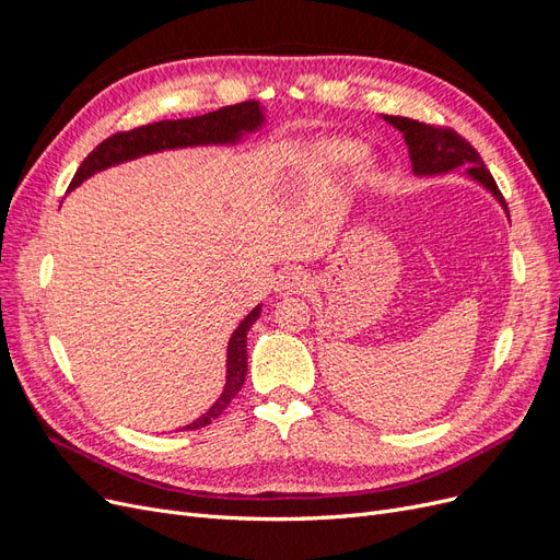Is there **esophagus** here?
Instances as JSON below:
<instances>
[{"instance_id": "1", "label": "esophagus", "mask_w": 560, "mask_h": 560, "mask_svg": "<svg viewBox=\"0 0 560 560\" xmlns=\"http://www.w3.org/2000/svg\"><path fill=\"white\" fill-rule=\"evenodd\" d=\"M308 287V276L303 273L301 268H284L276 280V292L278 294H296Z\"/></svg>"}]
</instances>
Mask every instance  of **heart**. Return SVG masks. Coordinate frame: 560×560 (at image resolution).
Instances as JSON below:
<instances>
[{
  "label": "heart",
  "instance_id": "b5f03b06",
  "mask_svg": "<svg viewBox=\"0 0 560 560\" xmlns=\"http://www.w3.org/2000/svg\"><path fill=\"white\" fill-rule=\"evenodd\" d=\"M317 154L322 156V161H325V163L338 167V165L350 163L354 156H358L360 147L354 142H348V140H325V142L317 144ZM369 167H371V163L364 161L362 163V175L369 173Z\"/></svg>",
  "mask_w": 560,
  "mask_h": 560
}]
</instances>
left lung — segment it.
Listing matches in <instances>:
<instances>
[{"label": "left lung", "mask_w": 560, "mask_h": 560, "mask_svg": "<svg viewBox=\"0 0 560 560\" xmlns=\"http://www.w3.org/2000/svg\"><path fill=\"white\" fill-rule=\"evenodd\" d=\"M383 121L395 126L404 135V142L409 147L413 175L434 177V175H446L455 171V167H463V173L469 179L481 184L486 191L493 194V198L506 212V202L498 189L493 175L486 171L477 149H474L467 140H463L460 135L453 132L451 128H434L428 124L413 121V118H406V116L383 114Z\"/></svg>", "instance_id": "obj_1"}]
</instances>
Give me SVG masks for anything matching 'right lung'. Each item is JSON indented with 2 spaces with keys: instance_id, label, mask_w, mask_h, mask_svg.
<instances>
[{
  "instance_id": "1",
  "label": "right lung",
  "mask_w": 560,
  "mask_h": 560,
  "mask_svg": "<svg viewBox=\"0 0 560 560\" xmlns=\"http://www.w3.org/2000/svg\"><path fill=\"white\" fill-rule=\"evenodd\" d=\"M266 121V112L259 103L247 100L241 105L222 107L202 116L177 118V121H156L126 132H116L105 142H100L91 154L83 159L79 171L70 184V189H77L81 182H86L95 173H103L107 167L118 163L135 161L147 154H159V151L186 149V147H212V144H238L245 135L257 132ZM261 315V303L252 308L247 317L241 322L229 338L226 348V383L222 395L210 406V409L196 418L182 430H200L208 428L212 420L224 413L231 399L241 393V387L247 376V331Z\"/></svg>"
}]
</instances>
